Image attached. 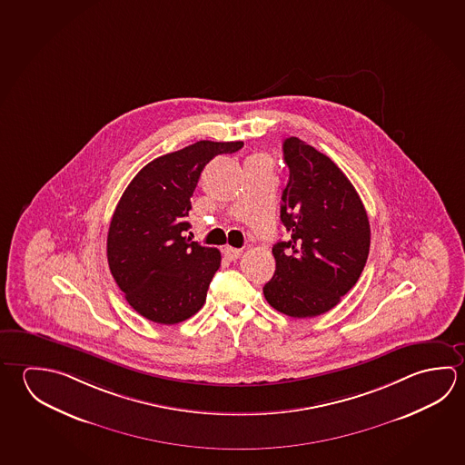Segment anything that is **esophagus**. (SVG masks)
I'll return each mask as SVG.
<instances>
[{"label":"esophagus","mask_w":465,"mask_h":465,"mask_svg":"<svg viewBox=\"0 0 465 465\" xmlns=\"http://www.w3.org/2000/svg\"><path fill=\"white\" fill-rule=\"evenodd\" d=\"M242 252L243 250L242 248H232V246H227L225 250H223V254H225V258L230 261H235L242 256Z\"/></svg>","instance_id":"1"}]
</instances>
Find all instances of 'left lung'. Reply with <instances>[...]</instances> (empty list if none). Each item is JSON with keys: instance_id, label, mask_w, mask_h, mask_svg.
<instances>
[{"instance_id": "1", "label": "left lung", "mask_w": 465, "mask_h": 465, "mask_svg": "<svg viewBox=\"0 0 465 465\" xmlns=\"http://www.w3.org/2000/svg\"><path fill=\"white\" fill-rule=\"evenodd\" d=\"M282 150L289 183L281 221L291 240L272 246L276 271L262 292L284 315L317 317L358 282L371 227L356 189L328 156L297 137L285 139Z\"/></svg>"}]
</instances>
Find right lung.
I'll use <instances>...</instances> for the list:
<instances>
[{
  "label": "right lung",
  "instance_id": "add662e5",
  "mask_svg": "<svg viewBox=\"0 0 465 465\" xmlns=\"http://www.w3.org/2000/svg\"><path fill=\"white\" fill-rule=\"evenodd\" d=\"M242 147L201 140L145 164L124 191L107 232V262L142 317L174 325L203 309L222 258L217 248L184 236L191 197L213 156Z\"/></svg>",
  "mask_w": 465,
  "mask_h": 465
}]
</instances>
